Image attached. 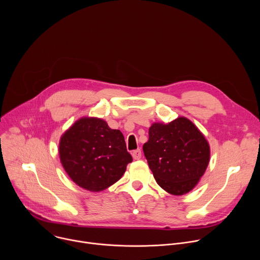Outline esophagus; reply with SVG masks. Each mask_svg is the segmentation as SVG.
Listing matches in <instances>:
<instances>
[{"mask_svg":"<svg viewBox=\"0 0 260 260\" xmlns=\"http://www.w3.org/2000/svg\"><path fill=\"white\" fill-rule=\"evenodd\" d=\"M134 159H140L141 156H142V151L141 149H137V150H134L133 153H132Z\"/></svg>","mask_w":260,"mask_h":260,"instance_id":"obj_1","label":"esophagus"}]
</instances>
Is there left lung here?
Wrapping results in <instances>:
<instances>
[{
    "mask_svg": "<svg viewBox=\"0 0 260 260\" xmlns=\"http://www.w3.org/2000/svg\"><path fill=\"white\" fill-rule=\"evenodd\" d=\"M143 151L157 184L175 196L187 193L196 186L210 159L207 140L184 117L168 124L153 123Z\"/></svg>",
    "mask_w": 260,
    "mask_h": 260,
    "instance_id": "1",
    "label": "left lung"
}]
</instances>
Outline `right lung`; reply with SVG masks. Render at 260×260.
I'll return each instance as SVG.
<instances>
[{
	"label": "right lung",
	"instance_id": "obj_1",
	"mask_svg": "<svg viewBox=\"0 0 260 260\" xmlns=\"http://www.w3.org/2000/svg\"><path fill=\"white\" fill-rule=\"evenodd\" d=\"M60 161L70 178L89 191L117 182L133 161L124 137L99 118H81L61 137Z\"/></svg>",
	"mask_w": 260,
	"mask_h": 260
}]
</instances>
